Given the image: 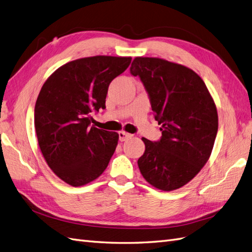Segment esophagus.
Listing matches in <instances>:
<instances>
[{
	"mask_svg": "<svg viewBox=\"0 0 252 252\" xmlns=\"http://www.w3.org/2000/svg\"><path fill=\"white\" fill-rule=\"evenodd\" d=\"M130 137H131V134H129V133L125 132V131H120L119 132V139H120L121 142L126 141L127 139H129Z\"/></svg>",
	"mask_w": 252,
	"mask_h": 252,
	"instance_id": "1",
	"label": "esophagus"
}]
</instances>
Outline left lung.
Returning a JSON list of instances; mask_svg holds the SVG:
<instances>
[{"label": "left lung", "instance_id": "obj_1", "mask_svg": "<svg viewBox=\"0 0 252 252\" xmlns=\"http://www.w3.org/2000/svg\"><path fill=\"white\" fill-rule=\"evenodd\" d=\"M130 74L139 76L162 125L159 141L142 138V176L155 188L183 187L206 164L219 129L214 100L203 80L189 67L153 57H135Z\"/></svg>", "mask_w": 252, "mask_h": 252}]
</instances>
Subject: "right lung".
<instances>
[{"mask_svg":"<svg viewBox=\"0 0 252 252\" xmlns=\"http://www.w3.org/2000/svg\"><path fill=\"white\" fill-rule=\"evenodd\" d=\"M131 57L94 56L60 66L42 86L35 106V129L43 157L60 179L85 186L108 166L119 133L91 126V112L106 108L108 87Z\"/></svg>","mask_w":252,"mask_h":252,"instance_id":"obj_1","label":"right lung"}]
</instances>
